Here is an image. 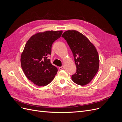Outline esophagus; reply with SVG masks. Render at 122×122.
Listing matches in <instances>:
<instances>
[{"mask_svg": "<svg viewBox=\"0 0 122 122\" xmlns=\"http://www.w3.org/2000/svg\"><path fill=\"white\" fill-rule=\"evenodd\" d=\"M64 66H61V67H60V68H59V69H60V70H61L62 69H64Z\"/></svg>", "mask_w": 122, "mask_h": 122, "instance_id": "esophagus-1", "label": "esophagus"}]
</instances>
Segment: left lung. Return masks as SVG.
<instances>
[{
    "label": "left lung",
    "instance_id": "8db88e82",
    "mask_svg": "<svg viewBox=\"0 0 122 122\" xmlns=\"http://www.w3.org/2000/svg\"><path fill=\"white\" fill-rule=\"evenodd\" d=\"M71 49L76 66L72 79L77 84L85 86L96 74L99 67L98 53L86 36L76 30H67L62 35Z\"/></svg>",
    "mask_w": 122,
    "mask_h": 122
}]
</instances>
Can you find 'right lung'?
<instances>
[{
	"mask_svg": "<svg viewBox=\"0 0 122 122\" xmlns=\"http://www.w3.org/2000/svg\"><path fill=\"white\" fill-rule=\"evenodd\" d=\"M62 33L61 30L37 33L25 44L21 56V67L27 78L36 86H47L56 74L58 69L51 64L49 56L53 43Z\"/></svg>",
	"mask_w": 122,
	"mask_h": 122,
	"instance_id": "right-lung-1",
	"label": "right lung"
}]
</instances>
